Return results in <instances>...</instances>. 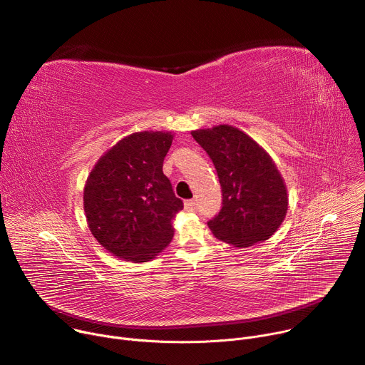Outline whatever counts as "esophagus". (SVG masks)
Returning a JSON list of instances; mask_svg holds the SVG:
<instances>
[{
	"instance_id": "esophagus-1",
	"label": "esophagus",
	"mask_w": 365,
	"mask_h": 365,
	"mask_svg": "<svg viewBox=\"0 0 365 365\" xmlns=\"http://www.w3.org/2000/svg\"><path fill=\"white\" fill-rule=\"evenodd\" d=\"M185 210H186L187 212H193V211L196 210V202H195L193 199L186 200V202H185Z\"/></svg>"
}]
</instances>
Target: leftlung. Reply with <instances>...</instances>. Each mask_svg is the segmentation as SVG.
I'll return each mask as SVG.
<instances>
[{
  "label": "left lung",
  "mask_w": 365,
  "mask_h": 365,
  "mask_svg": "<svg viewBox=\"0 0 365 365\" xmlns=\"http://www.w3.org/2000/svg\"><path fill=\"white\" fill-rule=\"evenodd\" d=\"M212 159L222 187V210L207 222L212 234L237 248L269 240L287 214L289 195L272 155L237 127L192 131Z\"/></svg>",
  "instance_id": "8db88e82"
}]
</instances>
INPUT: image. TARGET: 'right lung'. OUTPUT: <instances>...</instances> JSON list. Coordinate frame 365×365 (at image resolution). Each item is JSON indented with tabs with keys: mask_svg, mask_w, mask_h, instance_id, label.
<instances>
[{
	"mask_svg": "<svg viewBox=\"0 0 365 365\" xmlns=\"http://www.w3.org/2000/svg\"><path fill=\"white\" fill-rule=\"evenodd\" d=\"M172 131H138L103 153L83 187L89 231L113 255L145 263L172 241L173 220L183 210L163 160Z\"/></svg>",
	"mask_w": 365,
	"mask_h": 365,
	"instance_id": "obj_1",
	"label": "right lung"
}]
</instances>
